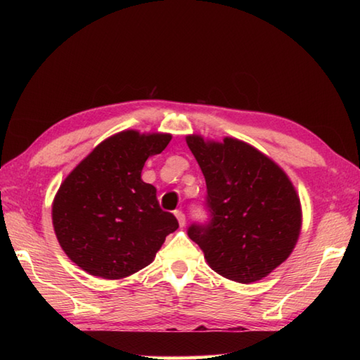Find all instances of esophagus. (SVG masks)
<instances>
[{
    "label": "esophagus",
    "mask_w": 360,
    "mask_h": 360,
    "mask_svg": "<svg viewBox=\"0 0 360 360\" xmlns=\"http://www.w3.org/2000/svg\"><path fill=\"white\" fill-rule=\"evenodd\" d=\"M174 216L178 217V222H179V225L181 227H184L186 225V214L182 211H174Z\"/></svg>",
    "instance_id": "34e87169"
}]
</instances>
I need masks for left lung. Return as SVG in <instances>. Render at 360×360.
<instances>
[{
  "instance_id": "1",
  "label": "left lung",
  "mask_w": 360,
  "mask_h": 360,
  "mask_svg": "<svg viewBox=\"0 0 360 360\" xmlns=\"http://www.w3.org/2000/svg\"><path fill=\"white\" fill-rule=\"evenodd\" d=\"M206 181L208 221L187 229L212 270L254 283L289 257L300 235V200L275 162L238 139L187 136Z\"/></svg>"
}]
</instances>
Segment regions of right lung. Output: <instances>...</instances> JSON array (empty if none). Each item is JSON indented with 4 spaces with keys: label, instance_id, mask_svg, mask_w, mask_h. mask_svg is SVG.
<instances>
[{
    "label": "right lung",
    "instance_id": "add662e5",
    "mask_svg": "<svg viewBox=\"0 0 360 360\" xmlns=\"http://www.w3.org/2000/svg\"><path fill=\"white\" fill-rule=\"evenodd\" d=\"M172 135L122 131L96 146L60 186L52 222L66 255L84 271L105 279L133 275L154 260L167 235L179 227L163 211L157 188L141 172Z\"/></svg>",
    "mask_w": 360,
    "mask_h": 360
}]
</instances>
